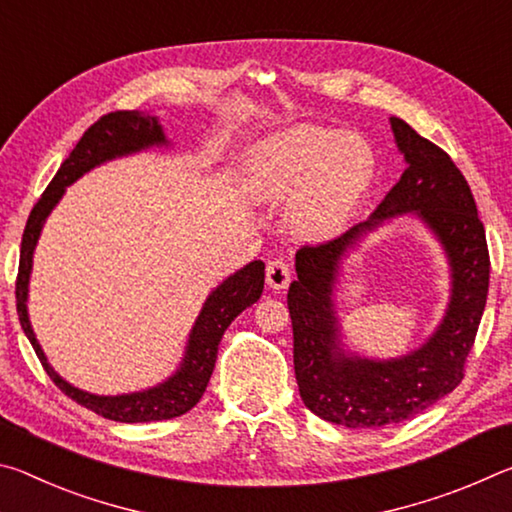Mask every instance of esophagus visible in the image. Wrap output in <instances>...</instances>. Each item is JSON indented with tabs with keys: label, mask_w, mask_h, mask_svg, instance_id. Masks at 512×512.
<instances>
[{
	"label": "esophagus",
	"mask_w": 512,
	"mask_h": 512,
	"mask_svg": "<svg viewBox=\"0 0 512 512\" xmlns=\"http://www.w3.org/2000/svg\"><path fill=\"white\" fill-rule=\"evenodd\" d=\"M266 282L271 289H287L291 282V266L282 257H275L266 264Z\"/></svg>",
	"instance_id": "obj_1"
}]
</instances>
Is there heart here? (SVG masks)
I'll use <instances>...</instances> for the list:
<instances>
[{"mask_svg": "<svg viewBox=\"0 0 512 512\" xmlns=\"http://www.w3.org/2000/svg\"><path fill=\"white\" fill-rule=\"evenodd\" d=\"M370 178L372 153L359 135H334L316 126L282 137L253 164V187L264 201H282L298 189L289 221L305 237H325L339 228Z\"/></svg>", "mask_w": 512, "mask_h": 512, "instance_id": "obj_1", "label": "heart"}]
</instances>
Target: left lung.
<instances>
[{
    "instance_id": "1",
    "label": "left lung",
    "mask_w": 512,
    "mask_h": 512,
    "mask_svg": "<svg viewBox=\"0 0 512 512\" xmlns=\"http://www.w3.org/2000/svg\"><path fill=\"white\" fill-rule=\"evenodd\" d=\"M397 149L409 167L368 221L325 244L296 253L298 280L287 305L293 325V368L311 413L350 429L409 420L445 397L465 377L490 282V255L470 185L454 160L391 117ZM418 213L444 244L453 268V298L444 323L422 349L400 360H363L340 348L333 284L344 253L368 229L397 213Z\"/></svg>"
}]
</instances>
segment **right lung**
<instances>
[{
  "mask_svg": "<svg viewBox=\"0 0 512 512\" xmlns=\"http://www.w3.org/2000/svg\"><path fill=\"white\" fill-rule=\"evenodd\" d=\"M155 144H167V137L162 133L158 119L137 110H117L108 112L83 133L79 144L69 153V158L60 164L58 173L51 180L49 187L42 192L40 201L33 205L29 214L27 228L22 235L20 248V268H17L15 282V300H17V316L20 325L36 350L42 368L47 370L51 381L63 391L67 397H72L76 404L85 406L103 418L115 422H155V420H171L178 415L194 409L201 400L207 381L212 377L216 352H219L221 336L228 325L235 320L241 311L259 300L264 291V262L246 264L241 271L223 280L205 300V305L198 314L196 323L189 334L185 359L164 384H158L149 391L128 393V395H92L81 388L67 384L58 372L49 366V361L42 352L40 343L33 334L29 314H27V296H29V275L33 264V250H36L42 225L49 212L54 210L56 203L63 198L67 185H72L76 178H81L85 171H90L97 164L128 155L142 149H149Z\"/></svg>",
  "mask_w": 512,
  "mask_h": 512,
  "instance_id": "right-lung-1",
  "label": "right lung"
}]
</instances>
